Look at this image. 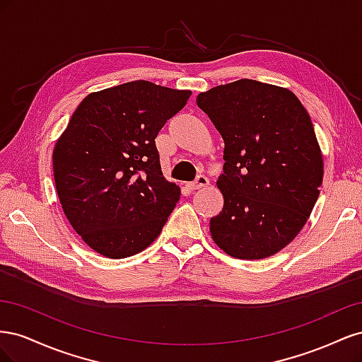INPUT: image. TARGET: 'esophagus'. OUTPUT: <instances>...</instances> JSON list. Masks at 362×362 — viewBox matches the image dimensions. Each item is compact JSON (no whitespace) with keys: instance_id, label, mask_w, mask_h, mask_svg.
Returning <instances> with one entry per match:
<instances>
[{"instance_id":"obj_1","label":"esophagus","mask_w":362,"mask_h":362,"mask_svg":"<svg viewBox=\"0 0 362 362\" xmlns=\"http://www.w3.org/2000/svg\"><path fill=\"white\" fill-rule=\"evenodd\" d=\"M210 184V180H208L205 175H199V177H196V180L193 182L189 184V187L192 190H198V189H202V187H206V185Z\"/></svg>"}]
</instances>
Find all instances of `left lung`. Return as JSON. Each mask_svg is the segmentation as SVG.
Masks as SVG:
<instances>
[{
  "instance_id": "obj_1",
  "label": "left lung",
  "mask_w": 362,
  "mask_h": 362,
  "mask_svg": "<svg viewBox=\"0 0 362 362\" xmlns=\"http://www.w3.org/2000/svg\"><path fill=\"white\" fill-rule=\"evenodd\" d=\"M223 137V208L210 221L228 255L261 259L286 247L320 194L323 157L308 112L286 87L242 78L196 98Z\"/></svg>"
}]
</instances>
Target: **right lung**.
<instances>
[{
	"label": "right lung",
	"mask_w": 362,
	"mask_h": 362,
	"mask_svg": "<svg viewBox=\"0 0 362 362\" xmlns=\"http://www.w3.org/2000/svg\"><path fill=\"white\" fill-rule=\"evenodd\" d=\"M190 90L137 80L87 95L52 151L64 216L83 242L127 258L160 235L180 201L163 177L156 137Z\"/></svg>",
	"instance_id": "add662e5"
}]
</instances>
